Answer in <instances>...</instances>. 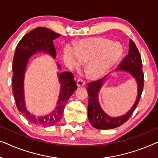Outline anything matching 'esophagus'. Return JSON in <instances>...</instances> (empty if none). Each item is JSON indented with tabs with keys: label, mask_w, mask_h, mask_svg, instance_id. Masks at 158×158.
<instances>
[{
	"label": "esophagus",
	"mask_w": 158,
	"mask_h": 158,
	"mask_svg": "<svg viewBox=\"0 0 158 158\" xmlns=\"http://www.w3.org/2000/svg\"><path fill=\"white\" fill-rule=\"evenodd\" d=\"M77 86H83L85 85V81L82 79H78L77 81Z\"/></svg>",
	"instance_id": "esophagus-1"
}]
</instances>
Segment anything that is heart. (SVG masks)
Listing matches in <instances>:
<instances>
[{
    "mask_svg": "<svg viewBox=\"0 0 158 158\" xmlns=\"http://www.w3.org/2000/svg\"><path fill=\"white\" fill-rule=\"evenodd\" d=\"M123 48L119 43L102 37L84 39L75 47L64 48L63 61L68 67H79L86 63V72L90 79H99L106 76L120 61Z\"/></svg>",
    "mask_w": 158,
    "mask_h": 158,
    "instance_id": "1",
    "label": "heart"
}]
</instances>
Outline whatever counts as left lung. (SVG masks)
I'll list each match as a JSON object with an SVG mask.
<instances>
[{"mask_svg": "<svg viewBox=\"0 0 158 158\" xmlns=\"http://www.w3.org/2000/svg\"><path fill=\"white\" fill-rule=\"evenodd\" d=\"M117 72H126L132 75L137 86L136 100L130 110L121 116L112 117L108 115L101 107L99 102V94L101 88L106 82V79H99L97 81L89 83L87 92L89 95L88 118L91 124L98 130H109L121 126L130 118L137 107L144 86V74L143 64L139 51L132 40L129 41L128 54L124 57ZM116 69V70H117Z\"/></svg>", "mask_w": 158, "mask_h": 158, "instance_id": "8db88e82", "label": "left lung"}]
</instances>
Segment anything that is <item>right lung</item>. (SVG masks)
<instances>
[{"label":"right lung","instance_id":"right-lung-1","mask_svg":"<svg viewBox=\"0 0 158 158\" xmlns=\"http://www.w3.org/2000/svg\"><path fill=\"white\" fill-rule=\"evenodd\" d=\"M61 35L48 28H35L26 34L19 42L13 60V93L18 110L25 115L31 123L38 125H54L63 116L64 107L69 97L77 89L71 72L58 73L60 92L54 110L44 116H35L28 112L24 99V78L28 60L38 53H44L55 59L56 52L53 41ZM57 67L61 69L60 64Z\"/></svg>","mask_w":158,"mask_h":158}]
</instances>
